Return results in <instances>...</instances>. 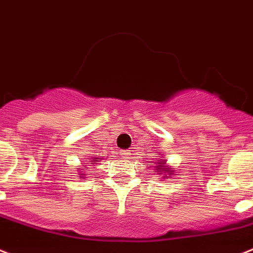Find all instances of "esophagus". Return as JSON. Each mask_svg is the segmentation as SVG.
Masks as SVG:
<instances>
[{"mask_svg": "<svg viewBox=\"0 0 253 253\" xmlns=\"http://www.w3.org/2000/svg\"><path fill=\"white\" fill-rule=\"evenodd\" d=\"M130 150H123L122 152H120V155H122L123 159H129V156H130Z\"/></svg>", "mask_w": 253, "mask_h": 253, "instance_id": "34e87169", "label": "esophagus"}]
</instances>
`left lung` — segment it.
Returning a JSON list of instances; mask_svg holds the SVG:
<instances>
[{"mask_svg":"<svg viewBox=\"0 0 253 253\" xmlns=\"http://www.w3.org/2000/svg\"><path fill=\"white\" fill-rule=\"evenodd\" d=\"M155 172H158V174H164L163 176V179H167V178H170V176L173 174V168L172 167H168L167 166V159L162 158V159L158 160L156 163L155 169H154Z\"/></svg>","mask_w":253,"mask_h":253,"instance_id":"left-lung-1","label":"left lung"}]
</instances>
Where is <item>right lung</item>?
I'll use <instances>...</instances> for the list:
<instances>
[{
  "label": "right lung",
  "instance_id": "right-lung-1",
  "mask_svg": "<svg viewBox=\"0 0 253 253\" xmlns=\"http://www.w3.org/2000/svg\"><path fill=\"white\" fill-rule=\"evenodd\" d=\"M98 159H99V158H97V156H93V158H90V159L87 160L86 163H84L81 168H77V169H79V173H80V176H79V177H80V178H85L84 170L87 168L86 166H91V164H95V163L98 162Z\"/></svg>",
  "mask_w": 253,
  "mask_h": 253
}]
</instances>
